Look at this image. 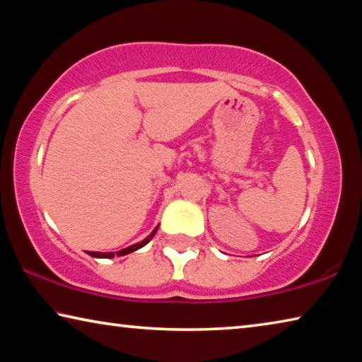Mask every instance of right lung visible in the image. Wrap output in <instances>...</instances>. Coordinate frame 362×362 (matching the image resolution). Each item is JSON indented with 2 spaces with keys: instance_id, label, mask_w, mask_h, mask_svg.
<instances>
[{
  "instance_id": "1",
  "label": "right lung",
  "mask_w": 362,
  "mask_h": 362,
  "mask_svg": "<svg viewBox=\"0 0 362 362\" xmlns=\"http://www.w3.org/2000/svg\"><path fill=\"white\" fill-rule=\"evenodd\" d=\"M156 230H158V226H156L155 230H153V233H151L148 238H145L142 243H137V244H134V246H129V247H126V249H121V250H118V252H116V255H126V254H129V252H134V250H137L140 247H144L145 244L150 243L151 238L155 236ZM88 254L93 255V257H102V259H112V257H115V252H88Z\"/></svg>"
}]
</instances>
